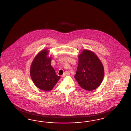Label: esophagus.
I'll return each mask as SVG.
<instances>
[{
  "label": "esophagus",
  "mask_w": 131,
  "mask_h": 131,
  "mask_svg": "<svg viewBox=\"0 0 131 131\" xmlns=\"http://www.w3.org/2000/svg\"><path fill=\"white\" fill-rule=\"evenodd\" d=\"M69 74H70L69 72H68V71H66V72H65L64 73V74L62 75V77H65L66 75H69Z\"/></svg>",
  "instance_id": "1"
}]
</instances>
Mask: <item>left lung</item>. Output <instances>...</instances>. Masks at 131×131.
Wrapping results in <instances>:
<instances>
[{
    "instance_id": "1",
    "label": "left lung",
    "mask_w": 131,
    "mask_h": 131,
    "mask_svg": "<svg viewBox=\"0 0 131 131\" xmlns=\"http://www.w3.org/2000/svg\"><path fill=\"white\" fill-rule=\"evenodd\" d=\"M104 69L103 64L93 52L84 50L79 56V65L75 78L83 89L92 91L103 81Z\"/></svg>"
}]
</instances>
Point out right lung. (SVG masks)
Wrapping results in <instances>:
<instances>
[{
    "instance_id": "1",
    "label": "right lung",
    "mask_w": 131,
    "mask_h": 131,
    "mask_svg": "<svg viewBox=\"0 0 131 131\" xmlns=\"http://www.w3.org/2000/svg\"><path fill=\"white\" fill-rule=\"evenodd\" d=\"M47 50L39 52L32 63L30 75L32 81L42 90L50 91L60 78L51 66V57H48Z\"/></svg>"
}]
</instances>
